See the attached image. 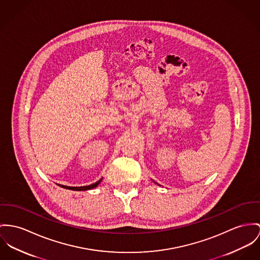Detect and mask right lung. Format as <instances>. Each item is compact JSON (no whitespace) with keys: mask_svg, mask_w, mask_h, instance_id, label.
<instances>
[{"mask_svg":"<svg viewBox=\"0 0 260 260\" xmlns=\"http://www.w3.org/2000/svg\"><path fill=\"white\" fill-rule=\"evenodd\" d=\"M103 178H101L99 181H97L96 183L94 184H91L89 186H82V187H69V186H64V185H59L60 187L62 188H65V189H69V190H73V191H85V190H90V189H93V188H96L99 184L101 183Z\"/></svg>","mask_w":260,"mask_h":260,"instance_id":"right-lung-1","label":"right lung"}]
</instances>
